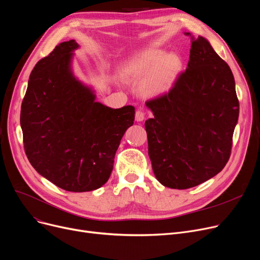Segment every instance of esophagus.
Instances as JSON below:
<instances>
[{"mask_svg": "<svg viewBox=\"0 0 260 260\" xmlns=\"http://www.w3.org/2000/svg\"><path fill=\"white\" fill-rule=\"evenodd\" d=\"M144 117H145V114L144 111L142 109H138L136 111V115H135V118H136V121L140 122V121H143L144 120Z\"/></svg>", "mask_w": 260, "mask_h": 260, "instance_id": "esophagus-1", "label": "esophagus"}]
</instances>
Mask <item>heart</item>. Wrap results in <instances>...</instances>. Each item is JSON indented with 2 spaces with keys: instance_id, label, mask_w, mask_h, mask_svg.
<instances>
[{
  "instance_id": "obj_1",
  "label": "heart",
  "mask_w": 260,
  "mask_h": 260,
  "mask_svg": "<svg viewBox=\"0 0 260 260\" xmlns=\"http://www.w3.org/2000/svg\"><path fill=\"white\" fill-rule=\"evenodd\" d=\"M180 60L175 55L160 50L146 51L135 57L125 68L129 80L149 84L153 92H162L171 87L180 70Z\"/></svg>"
}]
</instances>
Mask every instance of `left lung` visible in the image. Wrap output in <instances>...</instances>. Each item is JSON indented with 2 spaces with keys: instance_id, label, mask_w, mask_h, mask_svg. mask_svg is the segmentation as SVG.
Wrapping results in <instances>:
<instances>
[{
  "instance_id": "1",
  "label": "left lung",
  "mask_w": 260,
  "mask_h": 260,
  "mask_svg": "<svg viewBox=\"0 0 260 260\" xmlns=\"http://www.w3.org/2000/svg\"><path fill=\"white\" fill-rule=\"evenodd\" d=\"M145 104L154 115L144 123L149 156L164 186L188 189L223 170L232 153L239 100L230 66L205 38L191 43L187 69L170 90Z\"/></svg>"
}]
</instances>
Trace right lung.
I'll list each match as a JSON object with an SVG mask.
<instances>
[{
    "label": "right lung",
    "instance_id": "add662e5",
    "mask_svg": "<svg viewBox=\"0 0 260 260\" xmlns=\"http://www.w3.org/2000/svg\"><path fill=\"white\" fill-rule=\"evenodd\" d=\"M77 47L74 40L64 41L34 67L20 123L34 169L63 190L85 192L108 180L135 107L112 109L95 102L70 70Z\"/></svg>",
    "mask_w": 260,
    "mask_h": 260
}]
</instances>
